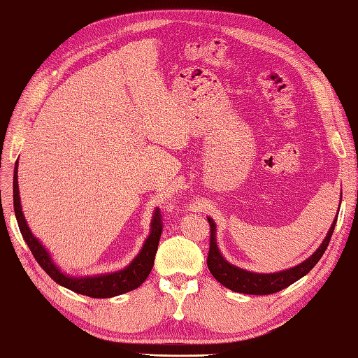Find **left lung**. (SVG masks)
Instances as JSON below:
<instances>
[{"label": "left lung", "mask_w": 358, "mask_h": 358, "mask_svg": "<svg viewBox=\"0 0 358 358\" xmlns=\"http://www.w3.org/2000/svg\"><path fill=\"white\" fill-rule=\"evenodd\" d=\"M207 220L210 224V250L207 257L208 271L217 281L222 284V286H225L233 292H239V294H247V295H271V294H275V292L286 289L287 286H290V284H294L295 281L303 278L304 275H308L312 268L315 267L320 258L323 257L327 245H329L335 224H337V220H334L322 245L312 253V257L303 261L301 264L281 272L255 273V272L244 271V268L233 266L229 261L224 259L216 244L215 221L211 220V217H207Z\"/></svg>", "instance_id": "8db88e82"}]
</instances>
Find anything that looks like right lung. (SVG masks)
<instances>
[{
    "label": "right lung",
    "mask_w": 358,
    "mask_h": 358,
    "mask_svg": "<svg viewBox=\"0 0 358 358\" xmlns=\"http://www.w3.org/2000/svg\"><path fill=\"white\" fill-rule=\"evenodd\" d=\"M18 160L15 164V170H13V210H15L17 222L21 235H23L26 244L31 249L34 258L41 266L50 278L60 286L66 287L77 294H82L92 298H111L122 294H127L129 290L137 289L141 284L148 278V275L155 264V257L157 252L159 239L162 235V215L160 210L156 208L155 215H152L151 221V231L150 236L145 241L142 250L138 252L137 257L133 259L129 266H127L123 271L114 272V273H105V275H96V276H83V278H76V276L64 275L60 268H58L50 255L46 252L45 247L36 239L29 225L24 220L23 210H21L20 202V192H18Z\"/></svg>",
    "instance_id": "add662e5"
}]
</instances>
